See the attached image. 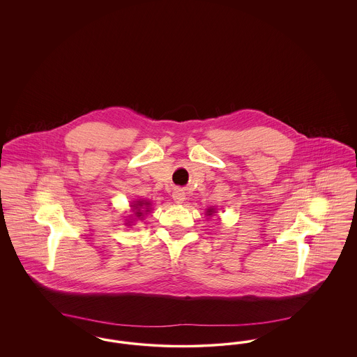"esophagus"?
<instances>
[{
    "label": "esophagus",
    "mask_w": 357,
    "mask_h": 357,
    "mask_svg": "<svg viewBox=\"0 0 357 357\" xmlns=\"http://www.w3.org/2000/svg\"><path fill=\"white\" fill-rule=\"evenodd\" d=\"M172 198H174V202H175V204H183V201L186 199V194H185L183 190L176 188V190L172 192Z\"/></svg>",
    "instance_id": "1"
}]
</instances>
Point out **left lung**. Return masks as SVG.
<instances>
[{
	"label": "left lung",
	"mask_w": 357,
	"mask_h": 357,
	"mask_svg": "<svg viewBox=\"0 0 357 357\" xmlns=\"http://www.w3.org/2000/svg\"><path fill=\"white\" fill-rule=\"evenodd\" d=\"M213 213H215V211H214V208H207V211H206V214H207V215H211Z\"/></svg>",
	"instance_id": "obj_1"
}]
</instances>
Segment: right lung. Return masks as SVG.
Listing matches in <instances>:
<instances>
[{
  "label": "right lung",
  "instance_id": "add662e5",
  "mask_svg": "<svg viewBox=\"0 0 357 357\" xmlns=\"http://www.w3.org/2000/svg\"><path fill=\"white\" fill-rule=\"evenodd\" d=\"M149 204H150V202H147V201H140V199L135 201L134 204H131V207H134L132 210H134V211L135 209L137 210L135 217L140 218L144 211H149Z\"/></svg>",
  "mask_w": 357,
  "mask_h": 357
}]
</instances>
